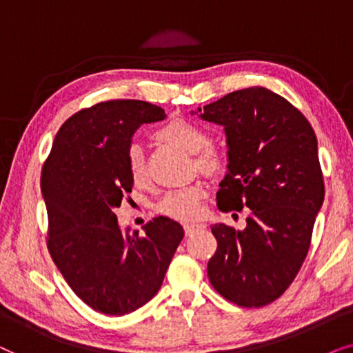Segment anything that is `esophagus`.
Listing matches in <instances>:
<instances>
[{"instance_id": "obj_1", "label": "esophagus", "mask_w": 353, "mask_h": 353, "mask_svg": "<svg viewBox=\"0 0 353 353\" xmlns=\"http://www.w3.org/2000/svg\"><path fill=\"white\" fill-rule=\"evenodd\" d=\"M201 228H203V224H200V223H185L184 224L185 234H192V232L199 231V229H201Z\"/></svg>"}]
</instances>
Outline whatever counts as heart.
I'll use <instances>...</instances> for the list:
<instances>
[{"label":"heart","mask_w":353,"mask_h":353,"mask_svg":"<svg viewBox=\"0 0 353 353\" xmlns=\"http://www.w3.org/2000/svg\"><path fill=\"white\" fill-rule=\"evenodd\" d=\"M154 137L177 147L184 152L194 153L195 163L201 171L214 174L224 166V154L214 145L208 142V134L196 122L185 117H174L157 130ZM128 172L134 184H143L147 179L143 154L139 147H132L128 154ZM208 195V185L205 182L181 187L168 192L159 201L158 210L169 218L179 221H192L199 218L203 210V200Z\"/></svg>","instance_id":"heart-1"}]
</instances>
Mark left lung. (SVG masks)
<instances>
[{"mask_svg":"<svg viewBox=\"0 0 353 353\" xmlns=\"http://www.w3.org/2000/svg\"><path fill=\"white\" fill-rule=\"evenodd\" d=\"M224 125L228 172L216 194L224 213L252 210L243 231L214 224L208 278L239 307H265L292 284L324 200L314 130L285 98L250 87L199 108Z\"/></svg>","mask_w":353,"mask_h":353,"instance_id":"8db88e82","label":"left lung"}]
</instances>
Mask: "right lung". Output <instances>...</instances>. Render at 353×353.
I'll list each match as a JSON object with an SVG mask.
<instances>
[{"instance_id": "add662e5", "label": "right lung", "mask_w": 353, "mask_h": 353, "mask_svg": "<svg viewBox=\"0 0 353 353\" xmlns=\"http://www.w3.org/2000/svg\"><path fill=\"white\" fill-rule=\"evenodd\" d=\"M166 117L140 100L97 103L69 117L41 169L48 250L70 289L95 312L122 316L161 288L184 229L166 216L145 234L121 231L114 208L132 192L128 154L143 122Z\"/></svg>"}]
</instances>
